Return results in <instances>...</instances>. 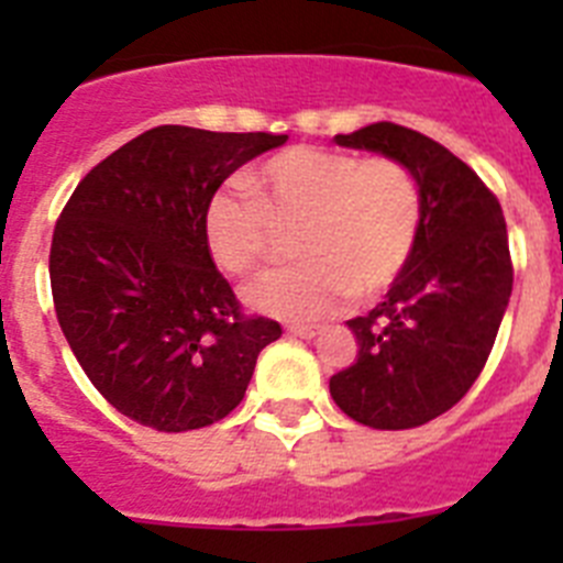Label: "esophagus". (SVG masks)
Masks as SVG:
<instances>
[{"mask_svg":"<svg viewBox=\"0 0 563 563\" xmlns=\"http://www.w3.org/2000/svg\"><path fill=\"white\" fill-rule=\"evenodd\" d=\"M287 332H292V335L298 338H316L324 332V327H318V324H290L287 327Z\"/></svg>","mask_w":563,"mask_h":563,"instance_id":"obj_1","label":"esophagus"}]
</instances>
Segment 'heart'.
Segmentation results:
<instances>
[{
  "mask_svg": "<svg viewBox=\"0 0 563 563\" xmlns=\"http://www.w3.org/2000/svg\"><path fill=\"white\" fill-rule=\"evenodd\" d=\"M245 188L213 194L202 236L222 271L247 276L271 258L276 228L298 225L292 247L301 262L247 290V301L267 316H330L352 292L389 290L409 265L422 194L395 157L292 146L251 168Z\"/></svg>",
  "mask_w": 563,
  "mask_h": 563,
  "instance_id": "b5f03b06",
  "label": "heart"
}]
</instances>
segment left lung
Instances as JSON below:
<instances>
[{
    "mask_svg": "<svg viewBox=\"0 0 563 563\" xmlns=\"http://www.w3.org/2000/svg\"><path fill=\"white\" fill-rule=\"evenodd\" d=\"M335 143L409 168L422 222L386 298L346 321L357 361L330 377V395L369 429H417L465 397L494 350L514 290L505 217L474 168L415 129L380 121Z\"/></svg>",
    "mask_w": 563,
    "mask_h": 563,
    "instance_id": "1",
    "label": "left lung"
}]
</instances>
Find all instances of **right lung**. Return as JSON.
I'll use <instances>...</instances> for the list:
<instances>
[{
	"label": "right lung",
	"instance_id": "right-lung-1",
	"mask_svg": "<svg viewBox=\"0 0 563 563\" xmlns=\"http://www.w3.org/2000/svg\"><path fill=\"white\" fill-rule=\"evenodd\" d=\"M287 134L157 126L78 183L53 231L49 287L69 350L98 391L154 431L236 409L282 335L247 318L202 236L217 188Z\"/></svg>",
	"mask_w": 563,
	"mask_h": 563
}]
</instances>
